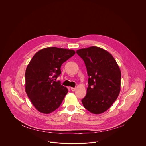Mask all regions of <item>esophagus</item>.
<instances>
[{
    "label": "esophagus",
    "instance_id": "obj_1",
    "mask_svg": "<svg viewBox=\"0 0 146 146\" xmlns=\"http://www.w3.org/2000/svg\"><path fill=\"white\" fill-rule=\"evenodd\" d=\"M70 89H71V90H72V91H73V92L76 90V88H73V87H71Z\"/></svg>",
    "mask_w": 146,
    "mask_h": 146
}]
</instances>
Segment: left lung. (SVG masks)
I'll return each mask as SVG.
<instances>
[{
    "label": "left lung",
    "mask_w": 146,
    "mask_h": 146,
    "mask_svg": "<svg viewBox=\"0 0 146 146\" xmlns=\"http://www.w3.org/2000/svg\"><path fill=\"white\" fill-rule=\"evenodd\" d=\"M76 53L84 60L89 76L82 105L93 114L103 113L111 107L120 92V69L112 55L103 48L92 46L78 50Z\"/></svg>",
    "instance_id": "obj_1"
}]
</instances>
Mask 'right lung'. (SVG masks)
<instances>
[{
    "label": "right lung",
    "mask_w": 146,
    "mask_h": 146,
    "mask_svg": "<svg viewBox=\"0 0 146 146\" xmlns=\"http://www.w3.org/2000/svg\"><path fill=\"white\" fill-rule=\"evenodd\" d=\"M75 53L72 50L48 47L38 51L31 60L25 72V91L39 112L50 114L60 106L68 90L54 79L61 74L62 64Z\"/></svg>",
    "instance_id": "1"
}]
</instances>
